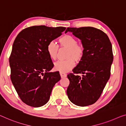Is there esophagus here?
Listing matches in <instances>:
<instances>
[{"mask_svg": "<svg viewBox=\"0 0 126 126\" xmlns=\"http://www.w3.org/2000/svg\"><path fill=\"white\" fill-rule=\"evenodd\" d=\"M60 75H61L62 78H65V77L67 76L66 74H65V73H63V72H60Z\"/></svg>", "mask_w": 126, "mask_h": 126, "instance_id": "esophagus-1", "label": "esophagus"}]
</instances>
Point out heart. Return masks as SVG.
Segmentation results:
<instances>
[{"label": "heart", "mask_w": 126, "mask_h": 126, "mask_svg": "<svg viewBox=\"0 0 126 126\" xmlns=\"http://www.w3.org/2000/svg\"><path fill=\"white\" fill-rule=\"evenodd\" d=\"M59 46L61 48H67L64 61H60L55 63L54 68L61 72H67L74 68L75 63L82 59L85 52V47L82 44H78V40L71 35L65 34L59 39ZM47 51L48 56L53 61L57 59L59 52V46L52 41L47 46Z\"/></svg>", "instance_id": "b5f03b06"}]
</instances>
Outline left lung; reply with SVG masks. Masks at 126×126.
Segmentation results:
<instances>
[{"instance_id":"left-lung-1","label":"left lung","mask_w":126,"mask_h":126,"mask_svg":"<svg viewBox=\"0 0 126 126\" xmlns=\"http://www.w3.org/2000/svg\"><path fill=\"white\" fill-rule=\"evenodd\" d=\"M81 39L85 47L82 59L67 75L69 80L67 94L73 104L79 106L92 105L98 100L110 76L113 61L112 45L106 33L88 27L67 28ZM82 73L81 77L75 74Z\"/></svg>"}]
</instances>
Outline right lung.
<instances>
[{
	"label": "right lung",
	"instance_id": "add662e5",
	"mask_svg": "<svg viewBox=\"0 0 126 126\" xmlns=\"http://www.w3.org/2000/svg\"><path fill=\"white\" fill-rule=\"evenodd\" d=\"M65 29L33 26L22 30L15 39L9 59L11 80L20 98L29 106L46 104L54 85L61 80L59 72H49L54 64L47 46Z\"/></svg>",
	"mask_w": 126,
	"mask_h": 126
}]
</instances>
